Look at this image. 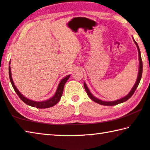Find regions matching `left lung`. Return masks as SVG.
<instances>
[{
  "mask_svg": "<svg viewBox=\"0 0 150 150\" xmlns=\"http://www.w3.org/2000/svg\"><path fill=\"white\" fill-rule=\"evenodd\" d=\"M134 42L135 43L137 48H138V55H139V71H138V77H137V80H136V82L135 83V85H134V87L132 88L131 91H130V93H129L128 95L126 96H124V97L120 98V99H118V100H116L115 101H103V100H101L100 99H98L97 98H96L95 96H94L90 92L89 89H88L87 85H86V83H84V87H85V89L86 91V92H87L88 96H89V98H91V100H93L94 102H95L98 104H100V105H105V106H114V105H118V104H120V103H122L124 102H125L127 100H128L129 98H130L133 95V94L135 92L136 89L138 87V86L139 83V81L141 80V78H142V69H143V65H142V57H141V54H140V51H139V47H138V45L137 44L135 40H134Z\"/></svg>",
  "mask_w": 150,
  "mask_h": 150,
  "instance_id": "8db88e82",
  "label": "left lung"
}]
</instances>
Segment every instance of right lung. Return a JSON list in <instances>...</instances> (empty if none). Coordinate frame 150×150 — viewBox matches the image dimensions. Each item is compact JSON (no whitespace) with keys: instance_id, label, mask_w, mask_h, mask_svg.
<instances>
[{"instance_id":"1","label":"right lung","mask_w":150,"mask_h":150,"mask_svg":"<svg viewBox=\"0 0 150 150\" xmlns=\"http://www.w3.org/2000/svg\"><path fill=\"white\" fill-rule=\"evenodd\" d=\"M10 64H11V62L9 63V65ZM8 69H9V77H10V80H11V84L12 85V87H13V88L14 89L15 92L16 93V94L18 95V96H19L20 99L23 101L24 103H26V105L33 106V107H36L38 108H47L52 107V106L56 105V104L59 101L61 97H62L63 91V88H64V85L65 84V83L67 82V81L69 79V78L70 77V75H67V77L63 78V79H62V81H61L60 83H59V85H58L56 92H55V95L53 96L52 98L44 101H40V102H37V101L28 99V98H26L25 96H23V95H22V94L20 93V91L18 90V88L16 87V86H15L14 83L13 82V80H12L11 69V67H10V65H9Z\"/></svg>"}]
</instances>
